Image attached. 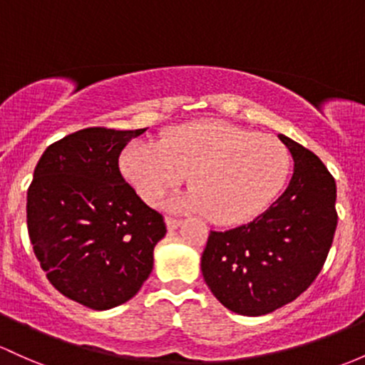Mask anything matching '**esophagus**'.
Wrapping results in <instances>:
<instances>
[{
    "label": "esophagus",
    "mask_w": 365,
    "mask_h": 365,
    "mask_svg": "<svg viewBox=\"0 0 365 365\" xmlns=\"http://www.w3.org/2000/svg\"><path fill=\"white\" fill-rule=\"evenodd\" d=\"M180 225H182V220L171 218V216H166V227H168V230H175V228H178Z\"/></svg>",
    "instance_id": "1"
}]
</instances>
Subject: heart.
<instances>
[{"label":"heart","instance_id":"1","mask_svg":"<svg viewBox=\"0 0 365 365\" xmlns=\"http://www.w3.org/2000/svg\"><path fill=\"white\" fill-rule=\"evenodd\" d=\"M119 168L147 204H158L189 175L192 190L173 207L232 227L256 218L277 197L289 175L291 155L274 135L206 119L170 128L159 143H131L123 150Z\"/></svg>","mask_w":365,"mask_h":365}]
</instances>
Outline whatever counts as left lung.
<instances>
[{"label": "left lung", "mask_w": 365, "mask_h": 365, "mask_svg": "<svg viewBox=\"0 0 365 365\" xmlns=\"http://www.w3.org/2000/svg\"><path fill=\"white\" fill-rule=\"evenodd\" d=\"M293 155L287 189L247 225L211 232L202 277L223 307L247 317L270 314L308 289L331 250L336 182L314 152L279 135Z\"/></svg>", "instance_id": "1"}]
</instances>
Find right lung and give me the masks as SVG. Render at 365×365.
Instances as JSON below:
<instances>
[{
  "mask_svg": "<svg viewBox=\"0 0 365 365\" xmlns=\"http://www.w3.org/2000/svg\"><path fill=\"white\" fill-rule=\"evenodd\" d=\"M143 130L86 128L43 152L27 190V230L55 289L91 310L138 293L166 235L119 171V154Z\"/></svg>",
  "mask_w": 365,
  "mask_h": 365,
  "instance_id": "add662e5",
  "label": "right lung"
}]
</instances>
